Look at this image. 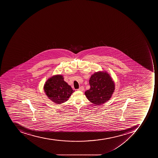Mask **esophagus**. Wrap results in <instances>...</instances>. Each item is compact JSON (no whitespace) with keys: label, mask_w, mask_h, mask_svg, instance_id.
<instances>
[{"label":"esophagus","mask_w":158,"mask_h":158,"mask_svg":"<svg viewBox=\"0 0 158 158\" xmlns=\"http://www.w3.org/2000/svg\"><path fill=\"white\" fill-rule=\"evenodd\" d=\"M78 90L81 91H83L84 90H85V88H84V87L83 86H81L79 89H78Z\"/></svg>","instance_id":"esophagus-1"}]
</instances>
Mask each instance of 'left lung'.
Instances as JSON below:
<instances>
[{
    "mask_svg": "<svg viewBox=\"0 0 158 158\" xmlns=\"http://www.w3.org/2000/svg\"><path fill=\"white\" fill-rule=\"evenodd\" d=\"M90 88L85 92L90 102L96 105L106 103L112 97L114 90V81L106 72H98L91 76Z\"/></svg>",
    "mask_w": 158,
    "mask_h": 158,
    "instance_id": "obj_1",
    "label": "left lung"
}]
</instances>
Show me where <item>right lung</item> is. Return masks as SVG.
Masks as SVG:
<instances>
[{
    "mask_svg": "<svg viewBox=\"0 0 158 158\" xmlns=\"http://www.w3.org/2000/svg\"><path fill=\"white\" fill-rule=\"evenodd\" d=\"M44 90L48 98L57 104L66 102L75 91L60 75L48 78L44 85Z\"/></svg>",
    "mask_w": 158,
    "mask_h": 158,
    "instance_id": "right-lung-1",
    "label": "right lung"
}]
</instances>
